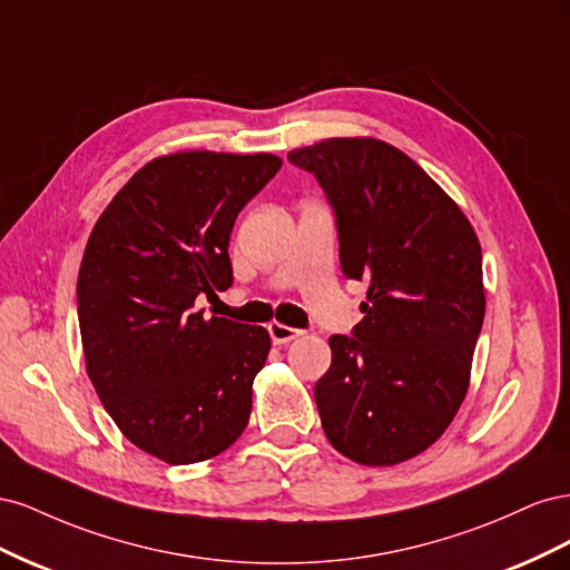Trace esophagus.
<instances>
[{
  "label": "esophagus",
  "mask_w": 570,
  "mask_h": 570,
  "mask_svg": "<svg viewBox=\"0 0 570 570\" xmlns=\"http://www.w3.org/2000/svg\"><path fill=\"white\" fill-rule=\"evenodd\" d=\"M268 335H271L273 344H287L292 340H297L302 335V331H297V327L283 325L278 321H273V323H268Z\"/></svg>",
  "instance_id": "esophagus-1"
}]
</instances>
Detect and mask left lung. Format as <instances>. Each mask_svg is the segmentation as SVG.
I'll use <instances>...</instances> for the list:
<instances>
[{
    "label": "left lung",
    "mask_w": 570,
    "mask_h": 570,
    "mask_svg": "<svg viewBox=\"0 0 570 570\" xmlns=\"http://www.w3.org/2000/svg\"><path fill=\"white\" fill-rule=\"evenodd\" d=\"M335 212L340 266L366 281L352 335L314 387L325 438L364 465L425 452L469 390L485 318L482 252L469 218L425 170L373 137L292 149Z\"/></svg>",
    "instance_id": "1"
}]
</instances>
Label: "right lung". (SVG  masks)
I'll list each match as a JSON object with an SVG mask.
<instances>
[{"label": "right lung", "mask_w": 570, "mask_h": 570, "mask_svg": "<svg viewBox=\"0 0 570 570\" xmlns=\"http://www.w3.org/2000/svg\"><path fill=\"white\" fill-rule=\"evenodd\" d=\"M283 161L180 151L142 166L95 223L78 273L88 375L135 446L166 463L212 459L243 435L271 337L204 318L199 295L233 285L237 214Z\"/></svg>", "instance_id": "obj_1"}]
</instances>
